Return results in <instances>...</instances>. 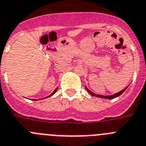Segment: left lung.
Listing matches in <instances>:
<instances>
[{
  "mask_svg": "<svg viewBox=\"0 0 146 146\" xmlns=\"http://www.w3.org/2000/svg\"><path fill=\"white\" fill-rule=\"evenodd\" d=\"M128 86H127V87H125V88H124V89H122L121 91L119 92L115 93V94H112V95H109V96L100 95V94H95V93H93L92 92H91V91H90V90H89V89H88L87 87H86V86H85V88H86V91H87L89 93V94H91V95H92V96H94V97H97V98H105V99H108V100H110V99H113V98H117V97H119V96H120L121 94H123V92H124L125 91L126 89H127V87H128Z\"/></svg>",
  "mask_w": 146,
  "mask_h": 146,
  "instance_id": "left-lung-1",
  "label": "left lung"
}]
</instances>
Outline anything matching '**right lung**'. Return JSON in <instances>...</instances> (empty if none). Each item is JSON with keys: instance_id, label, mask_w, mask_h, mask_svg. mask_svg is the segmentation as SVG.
<instances>
[{"instance_id": "right-lung-1", "label": "right lung", "mask_w": 146, "mask_h": 146, "mask_svg": "<svg viewBox=\"0 0 146 146\" xmlns=\"http://www.w3.org/2000/svg\"><path fill=\"white\" fill-rule=\"evenodd\" d=\"M57 89H55L54 91L53 92H52V94H50V95H48V97H46V98H42V99H45V98H48V97H51V96H52L54 94H55V92H57Z\"/></svg>"}]
</instances>
